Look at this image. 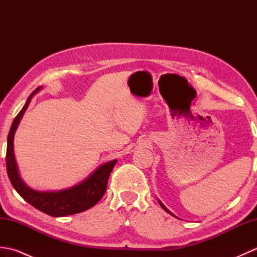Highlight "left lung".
<instances>
[{
	"label": "left lung",
	"mask_w": 257,
	"mask_h": 257,
	"mask_svg": "<svg viewBox=\"0 0 257 257\" xmlns=\"http://www.w3.org/2000/svg\"><path fill=\"white\" fill-rule=\"evenodd\" d=\"M158 201H159V204H160V205H161V206H162V209H163V210H165V211H166V212H168V213H169V214H171V215H173V214H172V213H171V212H170V211H169V210H168V209H167V207H166V206H165V205H163V204H162V203H161V201H160V200H158Z\"/></svg>",
	"instance_id": "left-lung-1"
}]
</instances>
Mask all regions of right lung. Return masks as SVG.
Segmentation results:
<instances>
[{
  "label": "right lung",
  "instance_id": "obj_1",
  "mask_svg": "<svg viewBox=\"0 0 257 257\" xmlns=\"http://www.w3.org/2000/svg\"><path fill=\"white\" fill-rule=\"evenodd\" d=\"M42 87H38L32 92L24 107L22 108V110L15 117L12 125H11L7 148L8 176L18 193L31 205L36 207L37 210L56 217L76 214V213L90 209L102 198L106 192L109 176H110L114 165L117 163V160L106 162L105 165L100 166L96 171L92 172L85 181L67 190L57 191V192H38V191H34L26 187L20 178L18 166L15 162L13 139L15 130L18 128L20 120L23 117L26 108L29 107L32 97Z\"/></svg>",
  "mask_w": 257,
  "mask_h": 257
}]
</instances>
